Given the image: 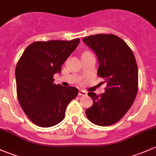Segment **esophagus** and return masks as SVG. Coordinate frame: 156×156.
<instances>
[{"label": "esophagus", "instance_id": "1", "mask_svg": "<svg viewBox=\"0 0 156 156\" xmlns=\"http://www.w3.org/2000/svg\"><path fill=\"white\" fill-rule=\"evenodd\" d=\"M78 95L79 96H86L87 95V92L84 90H80L78 91Z\"/></svg>", "mask_w": 156, "mask_h": 156}]
</instances>
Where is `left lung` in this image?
<instances>
[{"instance_id": "8db88e82", "label": "left lung", "mask_w": 156, "mask_h": 156, "mask_svg": "<svg viewBox=\"0 0 156 156\" xmlns=\"http://www.w3.org/2000/svg\"><path fill=\"white\" fill-rule=\"evenodd\" d=\"M96 53L99 61L97 75L105 80V92H89L94 103L86 110L94 125L108 126L117 123L133 104L138 90V69L131 49L121 37L98 34L83 38Z\"/></svg>"}]
</instances>
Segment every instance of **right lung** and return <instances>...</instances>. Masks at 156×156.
<instances>
[{
    "label": "right lung",
    "mask_w": 156,
    "mask_h": 156,
    "mask_svg": "<svg viewBox=\"0 0 156 156\" xmlns=\"http://www.w3.org/2000/svg\"><path fill=\"white\" fill-rule=\"evenodd\" d=\"M79 42V38L35 41L27 47L17 62L19 103L37 126L49 127L62 122L67 106L78 95L76 87L53 84V75L60 72L62 65Z\"/></svg>",
    "instance_id": "right-lung-1"
}]
</instances>
